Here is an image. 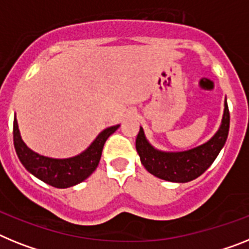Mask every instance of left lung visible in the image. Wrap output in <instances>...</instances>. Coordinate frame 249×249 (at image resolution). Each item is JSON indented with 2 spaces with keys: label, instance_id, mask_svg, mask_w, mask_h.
Wrapping results in <instances>:
<instances>
[{
  "label": "left lung",
  "instance_id": "8db88e82",
  "mask_svg": "<svg viewBox=\"0 0 249 249\" xmlns=\"http://www.w3.org/2000/svg\"><path fill=\"white\" fill-rule=\"evenodd\" d=\"M228 131L229 109L226 100L223 119L219 130L208 142L203 145L181 153L158 151L149 144L144 137V131L140 127L135 146L142 164L153 176L168 181L187 183L202 176L212 165L219 154L220 149L226 144Z\"/></svg>",
  "mask_w": 249,
  "mask_h": 249
}]
</instances>
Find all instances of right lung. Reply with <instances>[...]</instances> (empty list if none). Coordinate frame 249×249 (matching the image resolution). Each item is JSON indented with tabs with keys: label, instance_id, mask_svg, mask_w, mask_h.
I'll return each instance as SVG.
<instances>
[{
	"label": "right lung",
	"instance_id": "1",
	"mask_svg": "<svg viewBox=\"0 0 249 249\" xmlns=\"http://www.w3.org/2000/svg\"><path fill=\"white\" fill-rule=\"evenodd\" d=\"M119 127V125L107 127L99 134L84 153L70 159H51L42 157L27 148L22 142L17 120H14V145L16 154L31 174L55 188H69L85 180L98 166L103 153L104 144L107 138Z\"/></svg>",
	"mask_w": 249,
	"mask_h": 249
}]
</instances>
